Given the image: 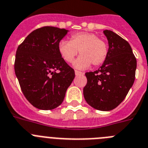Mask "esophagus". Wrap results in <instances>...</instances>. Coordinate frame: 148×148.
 Masks as SVG:
<instances>
[{
    "label": "esophagus",
    "mask_w": 148,
    "mask_h": 148,
    "mask_svg": "<svg viewBox=\"0 0 148 148\" xmlns=\"http://www.w3.org/2000/svg\"><path fill=\"white\" fill-rule=\"evenodd\" d=\"M75 74L76 76H79V75H82V74H84V73L80 72L79 71H75Z\"/></svg>",
    "instance_id": "esophagus-1"
}]
</instances>
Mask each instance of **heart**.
Returning a JSON list of instances; mask_svg holds the SVG:
<instances>
[{
  "label": "heart",
  "mask_w": 148,
  "mask_h": 148,
  "mask_svg": "<svg viewBox=\"0 0 148 148\" xmlns=\"http://www.w3.org/2000/svg\"><path fill=\"white\" fill-rule=\"evenodd\" d=\"M78 51L80 56L74 62L75 69L84 70L91 66L101 65L108 55L106 42L96 34L87 32L75 33L70 41L61 40L58 44V52L66 62H71Z\"/></svg>",
  "instance_id": "b5f03b06"
}]
</instances>
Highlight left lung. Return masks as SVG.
<instances>
[{"label":"left lung","mask_w":148,"mask_h":148,"mask_svg":"<svg viewBox=\"0 0 148 148\" xmlns=\"http://www.w3.org/2000/svg\"><path fill=\"white\" fill-rule=\"evenodd\" d=\"M109 44L106 60L97 71L86 73V101L94 109L110 111L124 101L133 86L136 59L130 44L111 30L103 31Z\"/></svg>","instance_id":"obj_1"}]
</instances>
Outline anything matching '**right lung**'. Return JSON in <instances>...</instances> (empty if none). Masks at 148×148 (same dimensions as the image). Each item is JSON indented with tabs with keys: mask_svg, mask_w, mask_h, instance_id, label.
<instances>
[{
	"mask_svg": "<svg viewBox=\"0 0 148 148\" xmlns=\"http://www.w3.org/2000/svg\"><path fill=\"white\" fill-rule=\"evenodd\" d=\"M68 29L43 27L18 47L15 72L24 95L33 106L51 110L61 104L75 74L58 52Z\"/></svg>",
	"mask_w": 148,
	"mask_h": 148,
	"instance_id": "add662e5",
	"label": "right lung"
}]
</instances>
